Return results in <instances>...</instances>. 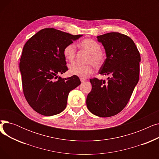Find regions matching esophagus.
Segmentation results:
<instances>
[{
  "mask_svg": "<svg viewBox=\"0 0 159 159\" xmlns=\"http://www.w3.org/2000/svg\"><path fill=\"white\" fill-rule=\"evenodd\" d=\"M80 81H81L82 82H84V81L86 80V79H84V78H80Z\"/></svg>",
  "mask_w": 159,
  "mask_h": 159,
  "instance_id": "1",
  "label": "esophagus"
}]
</instances>
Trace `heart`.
Segmentation results:
<instances>
[{"label":"heart","instance_id":"obj_1","mask_svg":"<svg viewBox=\"0 0 159 159\" xmlns=\"http://www.w3.org/2000/svg\"><path fill=\"white\" fill-rule=\"evenodd\" d=\"M79 46L82 49L89 53L86 62L89 64L85 65L77 63L72 64L69 67V71L73 75H76L80 78H86L93 72V67L91 64H93L95 68H99L103 64L104 58L101 52V45L93 39H84L80 42ZM63 53L66 60L73 62L76 57V48L73 44H70L64 48Z\"/></svg>","mask_w":159,"mask_h":159}]
</instances>
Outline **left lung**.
Masks as SVG:
<instances>
[{
  "mask_svg": "<svg viewBox=\"0 0 159 159\" xmlns=\"http://www.w3.org/2000/svg\"><path fill=\"white\" fill-rule=\"evenodd\" d=\"M97 38L106 55L98 73L110 77L107 81L90 79L92 89L86 105L95 115L109 117L118 114L128 104L139 82L140 55L134 42L126 35L111 32Z\"/></svg>",
  "mask_w": 159,
  "mask_h": 159,
  "instance_id": "left-lung-1",
  "label": "left lung"
}]
</instances>
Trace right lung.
Listing matches in <instances>:
<instances>
[{"instance_id": "add662e5", "label": "right lung", "mask_w": 159, "mask_h": 159, "mask_svg": "<svg viewBox=\"0 0 159 159\" xmlns=\"http://www.w3.org/2000/svg\"><path fill=\"white\" fill-rule=\"evenodd\" d=\"M82 35H73L54 28L40 30L25 44L19 64L23 92L36 112L52 116L66 107L68 94L81 82L76 75L62 79L68 70L64 48Z\"/></svg>"}]
</instances>
